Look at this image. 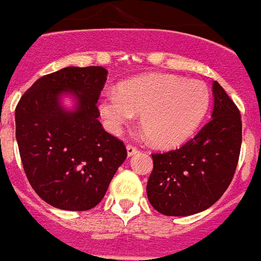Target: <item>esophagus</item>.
I'll return each mask as SVG.
<instances>
[{
	"mask_svg": "<svg viewBox=\"0 0 261 261\" xmlns=\"http://www.w3.org/2000/svg\"><path fill=\"white\" fill-rule=\"evenodd\" d=\"M126 151H128V155H133V154L139 153V149L136 146H133V144H128L126 146Z\"/></svg>",
	"mask_w": 261,
	"mask_h": 261,
	"instance_id": "esophagus-1",
	"label": "esophagus"
}]
</instances>
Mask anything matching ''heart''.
I'll use <instances>...</instances> for the list:
<instances>
[{
  "label": "heart",
  "instance_id": "heart-1",
  "mask_svg": "<svg viewBox=\"0 0 261 261\" xmlns=\"http://www.w3.org/2000/svg\"><path fill=\"white\" fill-rule=\"evenodd\" d=\"M210 91L200 81L175 75H149L107 91L100 112L110 130L119 132L140 114V125L150 142L171 146L185 140L204 117Z\"/></svg>",
  "mask_w": 261,
  "mask_h": 261
}]
</instances>
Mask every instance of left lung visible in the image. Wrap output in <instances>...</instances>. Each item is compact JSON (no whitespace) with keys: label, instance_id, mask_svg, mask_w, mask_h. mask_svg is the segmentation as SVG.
<instances>
[{"label":"left lung","instance_id":"1","mask_svg":"<svg viewBox=\"0 0 261 261\" xmlns=\"http://www.w3.org/2000/svg\"><path fill=\"white\" fill-rule=\"evenodd\" d=\"M211 119L179 149L154 153L147 182L151 206L164 216L185 217L206 210L231 184L241 144V112L218 82H213Z\"/></svg>","mask_w":261,"mask_h":261}]
</instances>
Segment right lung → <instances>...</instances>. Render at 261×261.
I'll use <instances>...</instances> for the list:
<instances>
[{"label":"right lung","instance_id":"obj_1","mask_svg":"<svg viewBox=\"0 0 261 261\" xmlns=\"http://www.w3.org/2000/svg\"><path fill=\"white\" fill-rule=\"evenodd\" d=\"M107 73L102 66L57 70L34 82L15 110L24 174L34 192L61 210L96 207L128 155L122 140L98 121ZM66 91L78 101L73 112L59 104Z\"/></svg>","mask_w":261,"mask_h":261}]
</instances>
